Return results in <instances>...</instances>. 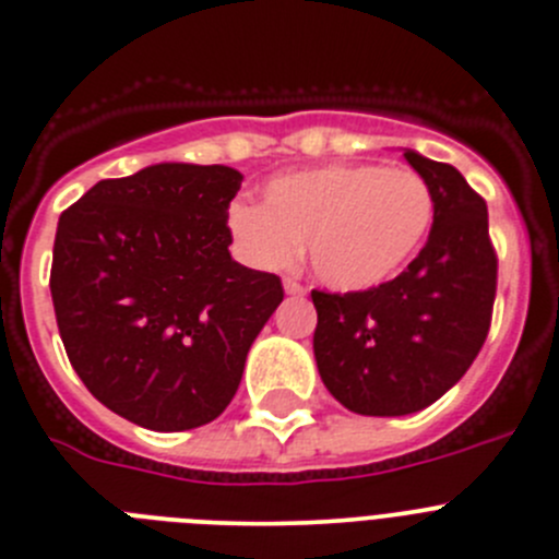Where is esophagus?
I'll return each instance as SVG.
<instances>
[{
	"instance_id": "34e87169",
	"label": "esophagus",
	"mask_w": 559,
	"mask_h": 559,
	"mask_svg": "<svg viewBox=\"0 0 559 559\" xmlns=\"http://www.w3.org/2000/svg\"><path fill=\"white\" fill-rule=\"evenodd\" d=\"M284 289L286 295H306V286H302L297 278H284Z\"/></svg>"
}]
</instances>
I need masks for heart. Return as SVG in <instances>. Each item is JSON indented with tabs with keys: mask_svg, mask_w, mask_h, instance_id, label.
<instances>
[{
	"mask_svg": "<svg viewBox=\"0 0 559 559\" xmlns=\"http://www.w3.org/2000/svg\"><path fill=\"white\" fill-rule=\"evenodd\" d=\"M264 204L235 202L229 229L259 267H286L308 240V262L324 286L366 292L393 278L424 246L435 197L412 169L328 164L278 175Z\"/></svg>",
	"mask_w": 559,
	"mask_h": 559,
	"instance_id": "heart-1",
	"label": "heart"
}]
</instances>
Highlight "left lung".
Segmentation results:
<instances>
[{"label":"left lung","mask_w":559,"mask_h":559,"mask_svg":"<svg viewBox=\"0 0 559 559\" xmlns=\"http://www.w3.org/2000/svg\"><path fill=\"white\" fill-rule=\"evenodd\" d=\"M435 197L424 251L366 292H311L313 357L335 401L357 415L426 409L467 373L491 324L497 253L489 210L451 164L404 150Z\"/></svg>","instance_id":"8db88e82"}]
</instances>
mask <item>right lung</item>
Wrapping results in <instances>:
<instances>
[{
    "label": "right lung",
    "instance_id": "add662e5",
    "mask_svg": "<svg viewBox=\"0 0 559 559\" xmlns=\"http://www.w3.org/2000/svg\"><path fill=\"white\" fill-rule=\"evenodd\" d=\"M229 166L155 164L100 180L59 215L51 300L70 366L130 424H210L284 286L229 253Z\"/></svg>",
    "mask_w": 559,
    "mask_h": 559
}]
</instances>
